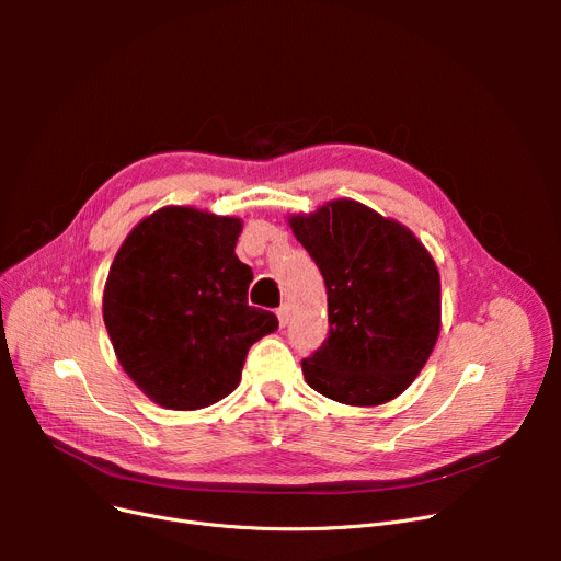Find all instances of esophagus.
<instances>
[{"mask_svg": "<svg viewBox=\"0 0 561 561\" xmlns=\"http://www.w3.org/2000/svg\"><path fill=\"white\" fill-rule=\"evenodd\" d=\"M277 318H279V325L286 328L288 320H290V307H288V305H282V307L277 309Z\"/></svg>", "mask_w": 561, "mask_h": 561, "instance_id": "esophagus-1", "label": "esophagus"}]
</instances>
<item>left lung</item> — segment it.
Returning a JSON list of instances; mask_svg holds the SVG:
<instances>
[{
	"mask_svg": "<svg viewBox=\"0 0 561 561\" xmlns=\"http://www.w3.org/2000/svg\"><path fill=\"white\" fill-rule=\"evenodd\" d=\"M328 288L330 334L302 359L307 385L330 400L375 407L398 398L440 332V277L411 229L355 199L290 216Z\"/></svg>",
	"mask_w": 561,
	"mask_h": 561,
	"instance_id": "left-lung-1",
	"label": "left lung"
}]
</instances>
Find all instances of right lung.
Here are the masks:
<instances>
[{
	"instance_id": "add662e5",
	"label": "right lung",
	"mask_w": 561,
	"mask_h": 561,
	"mask_svg": "<svg viewBox=\"0 0 561 561\" xmlns=\"http://www.w3.org/2000/svg\"><path fill=\"white\" fill-rule=\"evenodd\" d=\"M243 222L163 206L117 250L104 286V325L136 387L176 411L209 407L241 381L252 343L277 316L248 305L252 268L236 256Z\"/></svg>"
}]
</instances>
